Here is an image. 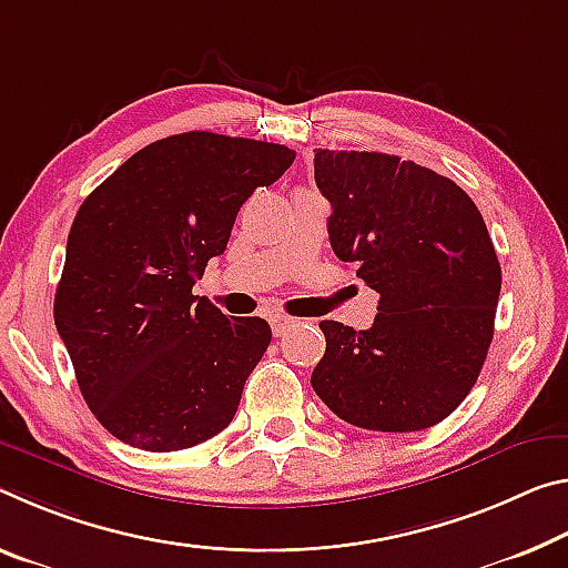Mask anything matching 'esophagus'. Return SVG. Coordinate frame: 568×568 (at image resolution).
I'll return each mask as SVG.
<instances>
[{
    "label": "esophagus",
    "mask_w": 568,
    "mask_h": 568,
    "mask_svg": "<svg viewBox=\"0 0 568 568\" xmlns=\"http://www.w3.org/2000/svg\"><path fill=\"white\" fill-rule=\"evenodd\" d=\"M270 326H273L275 336H283V333H287L293 326H298V321L285 316V313H273V316H270Z\"/></svg>",
    "instance_id": "34e87169"
}]
</instances>
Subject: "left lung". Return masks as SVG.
Returning a JSON list of instances; mask_svg holds the SVG:
<instances>
[{"label": "left lung", "mask_w": 568, "mask_h": 568, "mask_svg": "<svg viewBox=\"0 0 568 568\" xmlns=\"http://www.w3.org/2000/svg\"><path fill=\"white\" fill-rule=\"evenodd\" d=\"M313 166L333 252L379 293L372 328L321 321L313 389L354 427L437 425L470 394L493 341L500 263L483 214L453 179L399 156L318 149Z\"/></svg>", "instance_id": "8db88e82"}]
</instances>
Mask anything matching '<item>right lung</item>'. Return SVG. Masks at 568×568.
<instances>
[{"label":"right lung","mask_w":568,"mask_h":568,"mask_svg":"<svg viewBox=\"0 0 568 568\" xmlns=\"http://www.w3.org/2000/svg\"><path fill=\"white\" fill-rule=\"evenodd\" d=\"M293 159L281 143L189 131L149 143L80 204L55 326L90 412L121 443L174 453L235 417L273 331L192 287L247 196Z\"/></svg>","instance_id":"obj_1"}]
</instances>
